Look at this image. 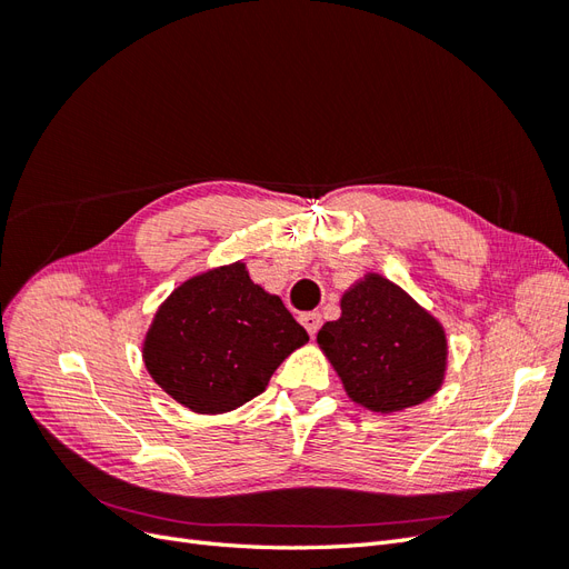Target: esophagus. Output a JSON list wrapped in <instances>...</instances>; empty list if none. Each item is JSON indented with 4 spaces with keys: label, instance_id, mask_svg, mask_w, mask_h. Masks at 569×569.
Wrapping results in <instances>:
<instances>
[{
    "label": "esophagus",
    "instance_id": "1",
    "mask_svg": "<svg viewBox=\"0 0 569 569\" xmlns=\"http://www.w3.org/2000/svg\"><path fill=\"white\" fill-rule=\"evenodd\" d=\"M299 320H301V325L306 327V332L311 335V337H316V332L320 330V325H322L320 313H303Z\"/></svg>",
    "mask_w": 569,
    "mask_h": 569
}]
</instances>
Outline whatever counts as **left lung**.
Masks as SVG:
<instances>
[{"mask_svg":"<svg viewBox=\"0 0 569 569\" xmlns=\"http://www.w3.org/2000/svg\"><path fill=\"white\" fill-rule=\"evenodd\" d=\"M318 343L349 399L372 412L427 401L449 358L441 322L377 272L343 291L341 318L322 325Z\"/></svg>","mask_w":569,"mask_h":569,"instance_id":"left-lung-1","label":"left lung"}]
</instances>
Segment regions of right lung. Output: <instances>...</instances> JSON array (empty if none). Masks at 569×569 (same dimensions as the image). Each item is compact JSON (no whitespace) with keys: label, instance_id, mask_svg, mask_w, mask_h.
<instances>
[{"label":"right lung","instance_id":"right-lung-1","mask_svg":"<svg viewBox=\"0 0 569 569\" xmlns=\"http://www.w3.org/2000/svg\"><path fill=\"white\" fill-rule=\"evenodd\" d=\"M306 341L280 297L253 284L237 261L194 274L159 306L142 358L170 399L218 416L266 391L272 372Z\"/></svg>","mask_w":569,"mask_h":569}]
</instances>
